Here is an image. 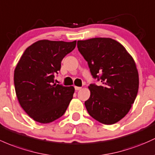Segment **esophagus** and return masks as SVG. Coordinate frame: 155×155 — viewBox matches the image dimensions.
I'll return each instance as SVG.
<instances>
[{"label": "esophagus", "mask_w": 155, "mask_h": 155, "mask_svg": "<svg viewBox=\"0 0 155 155\" xmlns=\"http://www.w3.org/2000/svg\"><path fill=\"white\" fill-rule=\"evenodd\" d=\"M75 90H76V91H79V90H81V87H75Z\"/></svg>", "instance_id": "34e87169"}]
</instances>
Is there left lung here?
Instances as JSON below:
<instances>
[{"label":"left lung","instance_id":"obj_1","mask_svg":"<svg viewBox=\"0 0 155 155\" xmlns=\"http://www.w3.org/2000/svg\"><path fill=\"white\" fill-rule=\"evenodd\" d=\"M78 50L87 62L93 78L91 96L84 102L88 113L100 123H117L128 113L139 87L135 62L125 48L111 38L97 37L77 42Z\"/></svg>","mask_w":155,"mask_h":155}]
</instances>
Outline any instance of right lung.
I'll return each mask as SVG.
<instances>
[{
    "mask_svg": "<svg viewBox=\"0 0 155 155\" xmlns=\"http://www.w3.org/2000/svg\"><path fill=\"white\" fill-rule=\"evenodd\" d=\"M76 41L39 40L27 48L17 64L14 83L21 107L35 121L48 124L64 115L74 93V87L54 83L61 62Z\"/></svg>",
    "mask_w": 155,
    "mask_h": 155,
    "instance_id": "1",
    "label": "right lung"
}]
</instances>
